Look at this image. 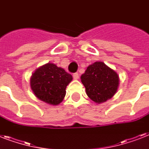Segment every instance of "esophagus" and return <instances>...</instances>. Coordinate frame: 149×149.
<instances>
[{
	"mask_svg": "<svg viewBox=\"0 0 149 149\" xmlns=\"http://www.w3.org/2000/svg\"><path fill=\"white\" fill-rule=\"evenodd\" d=\"M72 77H73V79H79V74H78L77 72L74 73Z\"/></svg>",
	"mask_w": 149,
	"mask_h": 149,
	"instance_id": "esophagus-1",
	"label": "esophagus"
}]
</instances>
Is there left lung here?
<instances>
[{"mask_svg":"<svg viewBox=\"0 0 149 149\" xmlns=\"http://www.w3.org/2000/svg\"><path fill=\"white\" fill-rule=\"evenodd\" d=\"M80 79L88 97L98 104L113 97L120 82L117 72L100 61L89 65Z\"/></svg>","mask_w":149,"mask_h":149,"instance_id":"obj_1","label":"left lung"}]
</instances>
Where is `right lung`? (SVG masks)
Here are the masks:
<instances>
[{"mask_svg":"<svg viewBox=\"0 0 149 149\" xmlns=\"http://www.w3.org/2000/svg\"><path fill=\"white\" fill-rule=\"evenodd\" d=\"M72 80V75L54 63H46L32 73L30 86L34 95L49 105H58L65 96V89Z\"/></svg>","mask_w":149,"mask_h":149,"instance_id":"obj_1","label":"right lung"}]
</instances>
